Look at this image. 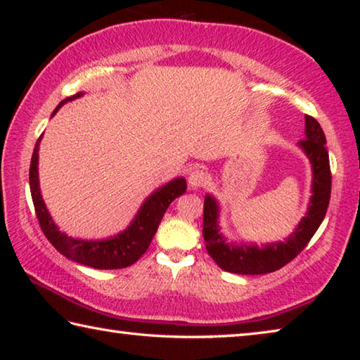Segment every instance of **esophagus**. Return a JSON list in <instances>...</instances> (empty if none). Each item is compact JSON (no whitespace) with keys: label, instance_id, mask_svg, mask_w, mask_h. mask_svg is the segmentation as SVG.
<instances>
[{"label":"esophagus","instance_id":"34e87169","mask_svg":"<svg viewBox=\"0 0 360 360\" xmlns=\"http://www.w3.org/2000/svg\"><path fill=\"white\" fill-rule=\"evenodd\" d=\"M188 186H191L192 188H200L203 187L206 184V173L203 172V169H192L191 173H188Z\"/></svg>","mask_w":360,"mask_h":360}]
</instances>
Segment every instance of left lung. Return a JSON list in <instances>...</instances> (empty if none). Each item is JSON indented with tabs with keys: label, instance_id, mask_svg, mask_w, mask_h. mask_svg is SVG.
Wrapping results in <instances>:
<instances>
[{
	"label": "left lung",
	"instance_id": "8db88e82",
	"mask_svg": "<svg viewBox=\"0 0 360 360\" xmlns=\"http://www.w3.org/2000/svg\"><path fill=\"white\" fill-rule=\"evenodd\" d=\"M298 148L311 163V197L307 214L284 241L266 243L264 246H257L255 243L229 241L219 225L221 205L214 195L206 193L203 238L206 251L222 270L236 275H265L276 271L303 251L324 221L330 200L332 174L326 135L319 122L311 115H304V139L298 143Z\"/></svg>",
	"mask_w": 360,
	"mask_h": 360
}]
</instances>
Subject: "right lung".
<instances>
[{"label": "right lung", "instance_id": "obj_1", "mask_svg": "<svg viewBox=\"0 0 360 360\" xmlns=\"http://www.w3.org/2000/svg\"><path fill=\"white\" fill-rule=\"evenodd\" d=\"M82 95V92H79L60 101V105L53 109L51 117H53L58 112V109L66 105V103L81 98ZM41 139L42 135L36 141L32 165H30V191H32L36 216H38L39 225L42 231H44L46 238L65 257L85 266L96 268V270H117V268H125L135 264L146 252V249L149 248L158 229V224H160L168 206L173 203L174 198L181 197L186 192V179L174 178L167 182L165 186L158 187L157 191L152 192L144 200L143 205L139 206L129 227L122 230L120 233L103 240L72 238V236H68L65 231L58 229V225L53 222L51 212L47 210L44 200H42L38 173Z\"/></svg>", "mask_w": 360, "mask_h": 360}]
</instances>
